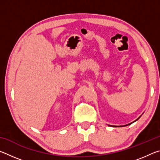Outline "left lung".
Masks as SVG:
<instances>
[{
    "mask_svg": "<svg viewBox=\"0 0 160 160\" xmlns=\"http://www.w3.org/2000/svg\"><path fill=\"white\" fill-rule=\"evenodd\" d=\"M137 120H138V119H137ZM129 124H131V123H129ZM127 126V125H126Z\"/></svg>",
    "mask_w": 160,
    "mask_h": 160,
    "instance_id": "left-lung-1",
    "label": "left lung"
}]
</instances>
